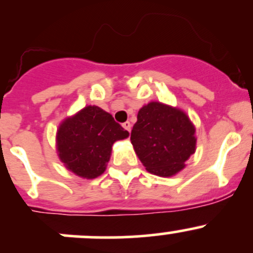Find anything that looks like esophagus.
<instances>
[{"mask_svg": "<svg viewBox=\"0 0 253 253\" xmlns=\"http://www.w3.org/2000/svg\"><path fill=\"white\" fill-rule=\"evenodd\" d=\"M122 127H124L127 132H131V124H129L128 121L124 122V124H122Z\"/></svg>", "mask_w": 253, "mask_h": 253, "instance_id": "esophagus-1", "label": "esophagus"}]
</instances>
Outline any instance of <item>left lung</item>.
Masks as SVG:
<instances>
[{
  "label": "left lung",
  "instance_id": "1",
  "mask_svg": "<svg viewBox=\"0 0 253 253\" xmlns=\"http://www.w3.org/2000/svg\"><path fill=\"white\" fill-rule=\"evenodd\" d=\"M131 143L147 171L170 177L196 152V127L181 109L150 101L139 109Z\"/></svg>",
  "mask_w": 253,
  "mask_h": 253
}]
</instances>
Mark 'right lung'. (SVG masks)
Segmentation results:
<instances>
[{
    "mask_svg": "<svg viewBox=\"0 0 253 253\" xmlns=\"http://www.w3.org/2000/svg\"><path fill=\"white\" fill-rule=\"evenodd\" d=\"M128 136L109 112L88 105L61 122L56 150L66 169L90 180L106 170L114 143Z\"/></svg>",
    "mask_w": 253,
    "mask_h": 253,
    "instance_id": "right-lung-1",
    "label": "right lung"
}]
</instances>
